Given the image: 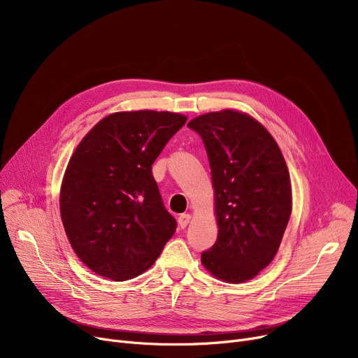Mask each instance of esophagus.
Returning a JSON list of instances; mask_svg holds the SVG:
<instances>
[{
	"label": "esophagus",
	"mask_w": 358,
	"mask_h": 358,
	"mask_svg": "<svg viewBox=\"0 0 358 358\" xmlns=\"http://www.w3.org/2000/svg\"><path fill=\"white\" fill-rule=\"evenodd\" d=\"M190 222H192V215L190 213H184L178 217V223H180L181 228H185Z\"/></svg>",
	"instance_id": "1"
}]
</instances>
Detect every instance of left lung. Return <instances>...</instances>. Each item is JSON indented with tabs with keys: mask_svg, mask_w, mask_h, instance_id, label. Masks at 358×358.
Listing matches in <instances>:
<instances>
[{
	"mask_svg": "<svg viewBox=\"0 0 358 358\" xmlns=\"http://www.w3.org/2000/svg\"><path fill=\"white\" fill-rule=\"evenodd\" d=\"M189 127L208 152L217 239L201 264L227 283H245L275 257L292 213V182L270 131L248 113H204Z\"/></svg>",
	"mask_w": 358,
	"mask_h": 358,
	"instance_id": "left-lung-1",
	"label": "left lung"
}]
</instances>
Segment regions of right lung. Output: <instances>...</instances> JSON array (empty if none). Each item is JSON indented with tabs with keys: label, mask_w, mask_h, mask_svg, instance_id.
<instances>
[{
	"label": "right lung",
	"mask_w": 358,
	"mask_h": 358,
	"mask_svg": "<svg viewBox=\"0 0 358 358\" xmlns=\"http://www.w3.org/2000/svg\"><path fill=\"white\" fill-rule=\"evenodd\" d=\"M171 111H117L75 148L59 209L73 252L96 274L124 281L145 273L177 223L161 200L152 164L185 124Z\"/></svg>",
	"instance_id": "right-lung-1"
}]
</instances>
